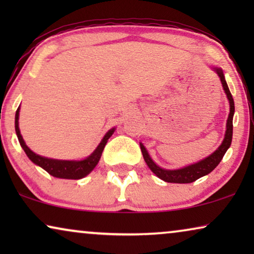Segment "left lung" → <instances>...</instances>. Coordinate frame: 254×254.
Masks as SVG:
<instances>
[{"label": "left lung", "mask_w": 254, "mask_h": 254, "mask_svg": "<svg viewBox=\"0 0 254 254\" xmlns=\"http://www.w3.org/2000/svg\"><path fill=\"white\" fill-rule=\"evenodd\" d=\"M213 69L217 72L218 77L221 79L222 86H223L224 92L227 93L229 104H230V113H229V117L227 120V130H225L224 140L222 142L220 147H218L213 154L208 156V157L197 163H194L192 165L185 166V168L178 169V170H165V169L159 168V166L152 161L150 155L148 154L147 149L144 148L143 144L140 143L142 155H143V158L145 163H147V165L149 166V169H150L159 179L164 180L166 183L189 184V183L195 182L196 179H199L201 177L206 176L208 173L213 171V170L220 164V162L222 161V158H223L224 154L227 152L228 149L230 148L231 141H232V119H234V113H235V103H234V98H232L231 96L230 90L228 88L227 82H225L222 69L216 68V67Z\"/></svg>", "instance_id": "left-lung-1"}]
</instances>
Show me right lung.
<instances>
[{"label":"right lung","mask_w":254,"mask_h":254,"mask_svg":"<svg viewBox=\"0 0 254 254\" xmlns=\"http://www.w3.org/2000/svg\"><path fill=\"white\" fill-rule=\"evenodd\" d=\"M18 119H19V107L16 111L15 129H16V134H17V137H18L19 143L22 145L23 150L25 151L27 157H29L34 164L39 165L40 168H43L45 170V171H47L51 176L57 177V178H62V179H81V178H84L85 176H88L89 173L96 168V165L98 164L100 156H102V152L107 143V140L112 136L114 130H116V128H112V129L107 131L98 147L96 148V150L93 151L89 157L82 159V161H60V159L43 157V156L37 155L36 152L31 150V149L25 144V142H24L22 135H20V130L18 127Z\"/></svg>","instance_id":"obj_1"}]
</instances>
